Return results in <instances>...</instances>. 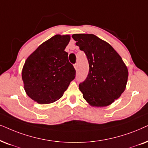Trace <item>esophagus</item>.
I'll use <instances>...</instances> for the list:
<instances>
[{"label": "esophagus", "mask_w": 148, "mask_h": 148, "mask_svg": "<svg viewBox=\"0 0 148 148\" xmlns=\"http://www.w3.org/2000/svg\"><path fill=\"white\" fill-rule=\"evenodd\" d=\"M74 68L76 69V70H77V68H78V64H75L74 65Z\"/></svg>", "instance_id": "1"}]
</instances>
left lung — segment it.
Masks as SVG:
<instances>
[{
	"label": "left lung",
	"mask_w": 148,
	"mask_h": 148,
	"mask_svg": "<svg viewBox=\"0 0 148 148\" xmlns=\"http://www.w3.org/2000/svg\"><path fill=\"white\" fill-rule=\"evenodd\" d=\"M72 38L87 58L89 70L79 84L84 99L92 106L111 104L124 92L128 70L111 45L94 34H76Z\"/></svg>",
	"instance_id": "8db88e82"
}]
</instances>
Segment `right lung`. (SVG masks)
I'll return each mask as SVG.
<instances>
[{
  "mask_svg": "<svg viewBox=\"0 0 148 148\" xmlns=\"http://www.w3.org/2000/svg\"><path fill=\"white\" fill-rule=\"evenodd\" d=\"M70 40L68 35H56L25 61L22 70L24 89L37 103L47 104L60 99L75 78V69L64 51Z\"/></svg>",
  "mask_w": 148,
  "mask_h": 148,
  "instance_id": "obj_1",
  "label": "right lung"
}]
</instances>
